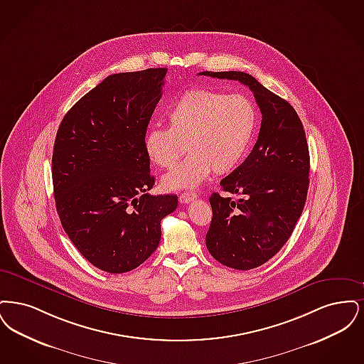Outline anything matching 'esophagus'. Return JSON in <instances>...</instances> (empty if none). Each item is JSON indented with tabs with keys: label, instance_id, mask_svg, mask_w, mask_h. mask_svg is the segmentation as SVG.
<instances>
[{
	"label": "esophagus",
	"instance_id": "1",
	"mask_svg": "<svg viewBox=\"0 0 364 364\" xmlns=\"http://www.w3.org/2000/svg\"><path fill=\"white\" fill-rule=\"evenodd\" d=\"M197 198V194L196 193H189V191H185L179 196V203L181 204H188L190 201H194Z\"/></svg>",
	"mask_w": 364,
	"mask_h": 364
}]
</instances>
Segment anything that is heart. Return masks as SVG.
Masks as SVG:
<instances>
[{
	"mask_svg": "<svg viewBox=\"0 0 364 364\" xmlns=\"http://www.w3.org/2000/svg\"><path fill=\"white\" fill-rule=\"evenodd\" d=\"M168 129L154 127L144 137L148 159L160 168H171L188 149L189 158L164 175L166 190L193 189L212 171H232L247 154L258 124L252 99L208 88H191L166 112Z\"/></svg>",
	"mask_w": 364,
	"mask_h": 364,
	"instance_id": "heart-1",
	"label": "heart"
}]
</instances>
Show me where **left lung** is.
Segmentation results:
<instances>
[{
    "instance_id": "8db88e82",
    "label": "left lung",
    "mask_w": 364,
    "mask_h": 364,
    "mask_svg": "<svg viewBox=\"0 0 364 364\" xmlns=\"http://www.w3.org/2000/svg\"><path fill=\"white\" fill-rule=\"evenodd\" d=\"M249 87L262 114L258 140L246 160L212 193L208 252L228 268L249 270L269 261L301 218L310 173L306 133L295 109L243 72H201ZM228 193L238 196L231 200Z\"/></svg>"
}]
</instances>
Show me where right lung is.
<instances>
[{
  "mask_svg": "<svg viewBox=\"0 0 364 364\" xmlns=\"http://www.w3.org/2000/svg\"><path fill=\"white\" fill-rule=\"evenodd\" d=\"M167 69L111 75L66 112L51 174L65 232L81 255L109 273L140 267L158 249L160 222L178 197L152 196L144 149Z\"/></svg>",
  "mask_w": 364,
  "mask_h": 364,
  "instance_id": "obj_1",
  "label": "right lung"
}]
</instances>
